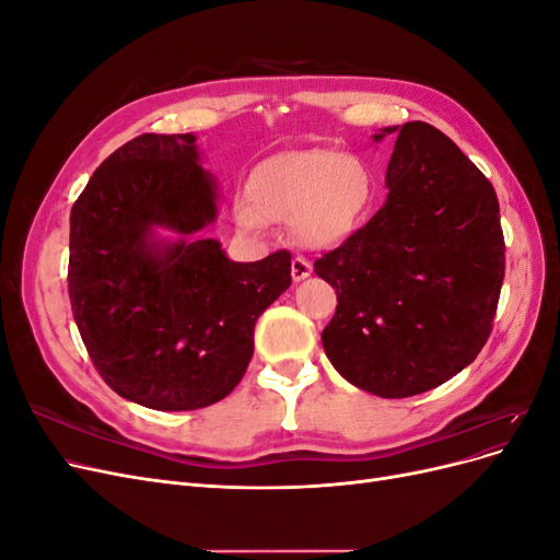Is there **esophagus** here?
<instances>
[{
    "instance_id": "34e87169",
    "label": "esophagus",
    "mask_w": 560,
    "mask_h": 560,
    "mask_svg": "<svg viewBox=\"0 0 560 560\" xmlns=\"http://www.w3.org/2000/svg\"><path fill=\"white\" fill-rule=\"evenodd\" d=\"M311 273H313V266H311L308 259H303V257H294L292 259V278H294V282L306 280Z\"/></svg>"
}]
</instances>
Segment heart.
Returning a JSON list of instances; mask_svg holds the SVG:
<instances>
[{
	"label": "heart",
	"instance_id": "b5f03b06",
	"mask_svg": "<svg viewBox=\"0 0 560 560\" xmlns=\"http://www.w3.org/2000/svg\"><path fill=\"white\" fill-rule=\"evenodd\" d=\"M374 179L362 159L329 149L284 151L254 167L235 222L259 233L266 222H292L308 247L341 243L364 214Z\"/></svg>",
	"mask_w": 560,
	"mask_h": 560
}]
</instances>
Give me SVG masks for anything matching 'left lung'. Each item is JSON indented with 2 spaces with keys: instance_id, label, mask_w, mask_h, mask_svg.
Listing matches in <instances>:
<instances>
[{
  "instance_id": "1",
  "label": "left lung",
  "mask_w": 560,
  "mask_h": 560,
  "mask_svg": "<svg viewBox=\"0 0 560 560\" xmlns=\"http://www.w3.org/2000/svg\"><path fill=\"white\" fill-rule=\"evenodd\" d=\"M387 163L385 206L313 268L336 290L322 331L334 369L385 399L413 397L477 360L504 280L493 184L442 130L411 121Z\"/></svg>"
}]
</instances>
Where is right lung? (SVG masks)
Returning <instances> with one entry per match:
<instances>
[{
    "label": "right lung",
    "mask_w": 560,
    "mask_h": 560,
    "mask_svg": "<svg viewBox=\"0 0 560 560\" xmlns=\"http://www.w3.org/2000/svg\"><path fill=\"white\" fill-rule=\"evenodd\" d=\"M217 182L196 135L118 147L70 214V301L95 369L128 401L194 411L224 399L254 352L259 315L292 284V254L238 264L200 231L217 217ZM156 228L178 233L155 238Z\"/></svg>",
    "instance_id": "obj_1"
}]
</instances>
